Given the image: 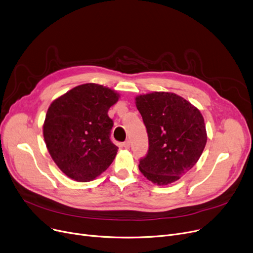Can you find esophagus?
I'll list each match as a JSON object with an SVG mask.
<instances>
[{"label":"esophagus","mask_w":253,"mask_h":253,"mask_svg":"<svg viewBox=\"0 0 253 253\" xmlns=\"http://www.w3.org/2000/svg\"><path fill=\"white\" fill-rule=\"evenodd\" d=\"M123 147H124L125 149H129V148H130V141H129V140L124 141V142H123Z\"/></svg>","instance_id":"esophagus-1"}]
</instances>
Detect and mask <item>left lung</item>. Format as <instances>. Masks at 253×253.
Masks as SVG:
<instances>
[{"instance_id":"obj_1","label":"left lung","mask_w":253,"mask_h":253,"mask_svg":"<svg viewBox=\"0 0 253 253\" xmlns=\"http://www.w3.org/2000/svg\"><path fill=\"white\" fill-rule=\"evenodd\" d=\"M149 136V151L138 168L150 181L167 185L194 167L207 141L204 118L196 106L170 92L135 98Z\"/></svg>"}]
</instances>
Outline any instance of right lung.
Masks as SVG:
<instances>
[{"instance_id":"right-lung-1","label":"right lung","mask_w":253,"mask_h":253,"mask_svg":"<svg viewBox=\"0 0 253 253\" xmlns=\"http://www.w3.org/2000/svg\"><path fill=\"white\" fill-rule=\"evenodd\" d=\"M120 95L98 84H83L53 101L43 135L53 161L70 178L86 182L109 168L118 152L108 112Z\"/></svg>"}]
</instances>
